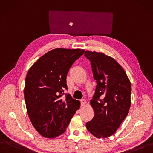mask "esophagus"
Returning a JSON list of instances; mask_svg holds the SVG:
<instances>
[{
  "instance_id": "34e87169",
  "label": "esophagus",
  "mask_w": 153,
  "mask_h": 153,
  "mask_svg": "<svg viewBox=\"0 0 153 153\" xmlns=\"http://www.w3.org/2000/svg\"><path fill=\"white\" fill-rule=\"evenodd\" d=\"M86 100L82 99V100H81V106H84V105H86Z\"/></svg>"
}]
</instances>
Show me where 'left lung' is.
<instances>
[{
	"mask_svg": "<svg viewBox=\"0 0 153 153\" xmlns=\"http://www.w3.org/2000/svg\"><path fill=\"white\" fill-rule=\"evenodd\" d=\"M97 85L90 103L93 119L86 123L88 131L97 138L114 134L127 116L131 106V84L117 62L103 53L86 51Z\"/></svg>",
	"mask_w": 153,
	"mask_h": 153,
	"instance_id": "obj_1",
	"label": "left lung"
}]
</instances>
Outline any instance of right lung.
<instances>
[{
  "label": "right lung",
  "instance_id": "right-lung-1",
  "mask_svg": "<svg viewBox=\"0 0 153 153\" xmlns=\"http://www.w3.org/2000/svg\"><path fill=\"white\" fill-rule=\"evenodd\" d=\"M84 52L82 49H53L41 56L27 73L24 95L27 114L33 127L45 137L63 134L79 108V101L64 90L69 69Z\"/></svg>",
  "mask_w": 153,
  "mask_h": 153
}]
</instances>
